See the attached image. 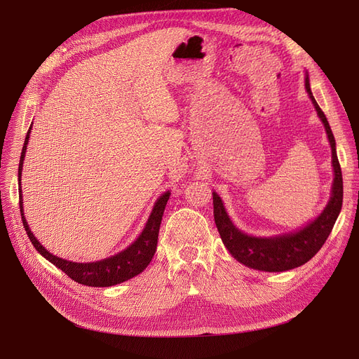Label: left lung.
Wrapping results in <instances>:
<instances>
[{"mask_svg": "<svg viewBox=\"0 0 359 359\" xmlns=\"http://www.w3.org/2000/svg\"><path fill=\"white\" fill-rule=\"evenodd\" d=\"M306 90L317 110L320 121L323 122L326 134L332 147V164L334 179L332 184V195L323 212L316 219L309 222L306 227L294 233L275 236V237H255L241 233L229 214L225 212L221 198L212 192L214 199V219L224 246L229 249L231 256L243 265L263 272H284L307 263L320 249L323 248L333 225L342 210L344 201V180L342 170L336 156V142L332 134L330 125L320 109L310 88L309 74H306Z\"/></svg>", "mask_w": 359, "mask_h": 359, "instance_id": "left-lung-1", "label": "left lung"}]
</instances>
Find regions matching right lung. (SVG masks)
<instances>
[{
  "instance_id": "right-lung-1",
  "label": "right lung",
  "mask_w": 359,
  "mask_h": 359,
  "mask_svg": "<svg viewBox=\"0 0 359 359\" xmlns=\"http://www.w3.org/2000/svg\"><path fill=\"white\" fill-rule=\"evenodd\" d=\"M30 130H32V126L27 130L25 145L22 149L20 164H18V182L20 183H22L23 161H25L26 149H27V144H29V138H30ZM168 198H170V192L167 191L157 199L142 233L134 243L130 244L129 248H126L123 252H121L115 256H110L107 259L91 262V263L69 262V260L61 259L58 256H53L52 253H49L42 246V244L36 240V237L33 236V233L29 229L27 221L25 218V212H23L22 189H20V202L18 203H20V214H22L25 230H26L32 244L36 248V250L39 252L46 260L53 263L56 268H60L62 272H65V275H68L72 280L79 282V284L88 285V287H111V285H118V284H121V282H125L130 278L140 275L149 265V262H151V259H153L156 249H157L160 224H161V218H163L164 208H165Z\"/></svg>"
}]
</instances>
